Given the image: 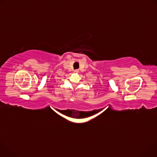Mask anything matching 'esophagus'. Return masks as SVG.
<instances>
[{
    "label": "esophagus",
    "mask_w": 157,
    "mask_h": 157,
    "mask_svg": "<svg viewBox=\"0 0 157 157\" xmlns=\"http://www.w3.org/2000/svg\"><path fill=\"white\" fill-rule=\"evenodd\" d=\"M78 72H79V70H75V73H78Z\"/></svg>",
    "instance_id": "34e87169"
}]
</instances>
